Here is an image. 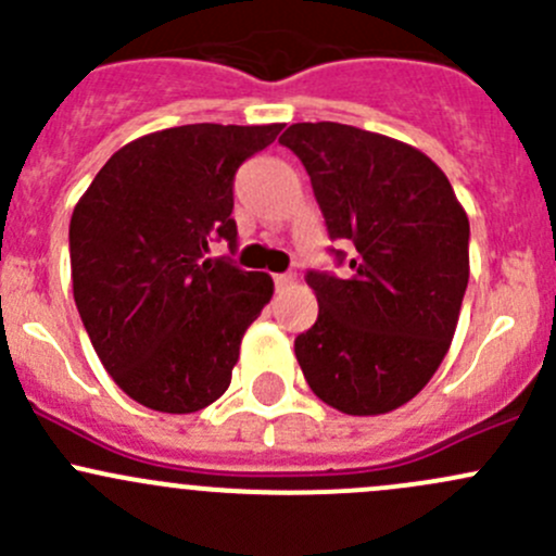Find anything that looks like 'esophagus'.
<instances>
[{
	"mask_svg": "<svg viewBox=\"0 0 556 556\" xmlns=\"http://www.w3.org/2000/svg\"><path fill=\"white\" fill-rule=\"evenodd\" d=\"M293 274H274V288H277V293L288 290L290 285H293Z\"/></svg>",
	"mask_w": 556,
	"mask_h": 556,
	"instance_id": "obj_1",
	"label": "esophagus"
}]
</instances>
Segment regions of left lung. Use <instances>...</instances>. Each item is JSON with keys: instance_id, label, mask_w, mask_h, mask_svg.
<instances>
[{"instance_id": "left-lung-1", "label": "left lung", "mask_w": 556, "mask_h": 556, "mask_svg": "<svg viewBox=\"0 0 556 556\" xmlns=\"http://www.w3.org/2000/svg\"><path fill=\"white\" fill-rule=\"evenodd\" d=\"M312 179L336 266L306 271L319 314L295 336L314 395L344 414L412 401L444 361L468 288V215L425 153L344 123L279 137Z\"/></svg>"}]
</instances>
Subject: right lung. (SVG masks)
Returning <instances> with one entry per match:
<instances>
[{
  "mask_svg": "<svg viewBox=\"0 0 556 556\" xmlns=\"http://www.w3.org/2000/svg\"><path fill=\"white\" fill-rule=\"evenodd\" d=\"M279 131L190 123L134 139L72 212L77 312L106 374L142 406L190 414L231 384L274 282L210 247L237 252L233 177Z\"/></svg>",
  "mask_w": 556,
  "mask_h": 556,
  "instance_id": "right-lung-1",
  "label": "right lung"
}]
</instances>
